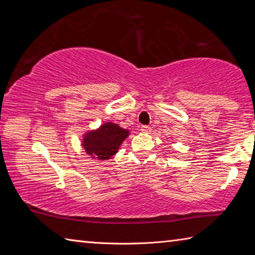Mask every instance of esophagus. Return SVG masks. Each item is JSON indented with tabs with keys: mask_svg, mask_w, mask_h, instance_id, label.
Wrapping results in <instances>:
<instances>
[{
	"mask_svg": "<svg viewBox=\"0 0 255 255\" xmlns=\"http://www.w3.org/2000/svg\"><path fill=\"white\" fill-rule=\"evenodd\" d=\"M140 130H141V132L148 133V132H150V127H148V126H141Z\"/></svg>",
	"mask_w": 255,
	"mask_h": 255,
	"instance_id": "1",
	"label": "esophagus"
}]
</instances>
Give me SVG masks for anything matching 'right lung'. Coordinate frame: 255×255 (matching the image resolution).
<instances>
[{
  "label": "right lung",
  "instance_id": "1",
  "mask_svg": "<svg viewBox=\"0 0 255 255\" xmlns=\"http://www.w3.org/2000/svg\"><path fill=\"white\" fill-rule=\"evenodd\" d=\"M129 135V129L111 122L105 123L97 129L86 131L81 146L93 159L106 161L118 153L120 145Z\"/></svg>",
  "mask_w": 255,
  "mask_h": 255
}]
</instances>
